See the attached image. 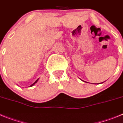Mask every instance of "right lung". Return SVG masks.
Returning <instances> with one entry per match:
<instances>
[{
  "instance_id": "right-lung-1",
  "label": "right lung",
  "mask_w": 123,
  "mask_h": 123,
  "mask_svg": "<svg viewBox=\"0 0 123 123\" xmlns=\"http://www.w3.org/2000/svg\"><path fill=\"white\" fill-rule=\"evenodd\" d=\"M38 79H37V80L35 81V82H34V83H33V84H32V85H31V86H31H31H33V85H34V84H35V83H37V81H38Z\"/></svg>"
}]
</instances>
